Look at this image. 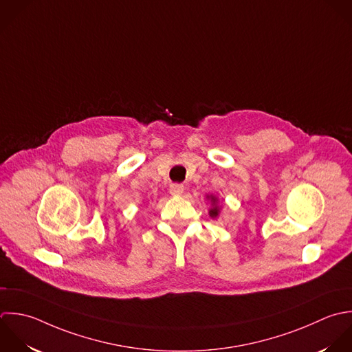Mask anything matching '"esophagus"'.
Masks as SVG:
<instances>
[{"label": "esophagus", "mask_w": 352, "mask_h": 352, "mask_svg": "<svg viewBox=\"0 0 352 352\" xmlns=\"http://www.w3.org/2000/svg\"><path fill=\"white\" fill-rule=\"evenodd\" d=\"M170 193L173 195V196H181L182 193H184V186L182 185H171L170 186Z\"/></svg>", "instance_id": "obj_1"}]
</instances>
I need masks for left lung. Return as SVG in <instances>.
<instances>
[{"label": "left lung", "instance_id": "8db88e82", "mask_svg": "<svg viewBox=\"0 0 352 352\" xmlns=\"http://www.w3.org/2000/svg\"><path fill=\"white\" fill-rule=\"evenodd\" d=\"M206 197H207V200H210V203H211V208L208 210V214H210V217H211L212 219H217V218L219 217V214H221L219 199H218L217 196H214V195H207Z\"/></svg>", "mask_w": 352, "mask_h": 352}]
</instances>
